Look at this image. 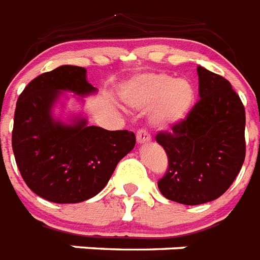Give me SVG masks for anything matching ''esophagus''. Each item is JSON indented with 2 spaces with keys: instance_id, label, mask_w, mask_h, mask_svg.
I'll return each instance as SVG.
<instances>
[{
  "instance_id": "esophagus-1",
  "label": "esophagus",
  "mask_w": 260,
  "mask_h": 260,
  "mask_svg": "<svg viewBox=\"0 0 260 260\" xmlns=\"http://www.w3.org/2000/svg\"><path fill=\"white\" fill-rule=\"evenodd\" d=\"M136 140H138L139 144H144V143L151 142V136L146 129H139L138 135H136Z\"/></svg>"
}]
</instances>
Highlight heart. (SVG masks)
I'll use <instances>...</instances> for the list:
<instances>
[{"label":"heart","mask_w":260,"mask_h":260,"mask_svg":"<svg viewBox=\"0 0 260 260\" xmlns=\"http://www.w3.org/2000/svg\"><path fill=\"white\" fill-rule=\"evenodd\" d=\"M122 100L134 109H150L151 121L166 129L187 117L196 100V90L187 79H175L165 73L135 77L122 89Z\"/></svg>","instance_id":"heart-1"}]
</instances>
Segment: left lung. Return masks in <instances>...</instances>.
<instances>
[{
  "label": "left lung",
  "instance_id": "8db88e82",
  "mask_svg": "<svg viewBox=\"0 0 260 260\" xmlns=\"http://www.w3.org/2000/svg\"><path fill=\"white\" fill-rule=\"evenodd\" d=\"M200 101L171 132L156 135L169 158L160 193L183 205L213 201L230 189L246 158V112L231 83L197 67Z\"/></svg>",
  "mask_w": 260,
  "mask_h": 260
}]
</instances>
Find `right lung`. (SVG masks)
Masks as SVG:
<instances>
[{
	"label": "right lung",
	"mask_w": 260,
	"mask_h": 260,
	"mask_svg": "<svg viewBox=\"0 0 260 260\" xmlns=\"http://www.w3.org/2000/svg\"><path fill=\"white\" fill-rule=\"evenodd\" d=\"M63 91L87 97L97 87L87 82L86 69L78 66L66 64L36 77L16 104L12 147L34 193L56 204H77L105 187L117 163L134 150L136 138L128 131L87 125L82 116L70 122L54 117Z\"/></svg>",
	"instance_id": "right-lung-1"
}]
</instances>
